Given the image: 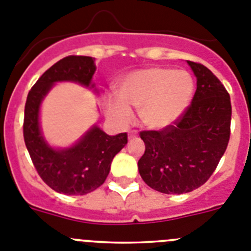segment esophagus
Returning a JSON list of instances; mask_svg holds the SVG:
<instances>
[{"label":"esophagus","mask_w":251,"mask_h":251,"mask_svg":"<svg viewBox=\"0 0 251 251\" xmlns=\"http://www.w3.org/2000/svg\"><path fill=\"white\" fill-rule=\"evenodd\" d=\"M137 135H138L137 130H130V132L128 133V138H129V139H133V138H135Z\"/></svg>","instance_id":"1"}]
</instances>
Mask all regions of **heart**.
<instances>
[{
	"label": "heart",
	"instance_id": "obj_1",
	"mask_svg": "<svg viewBox=\"0 0 251 251\" xmlns=\"http://www.w3.org/2000/svg\"><path fill=\"white\" fill-rule=\"evenodd\" d=\"M118 97L108 100V113L121 123L132 119V109L147 127L163 129L176 123L192 102L194 83L187 72L151 67L124 75L117 86Z\"/></svg>",
	"mask_w": 251,
	"mask_h": 251
}]
</instances>
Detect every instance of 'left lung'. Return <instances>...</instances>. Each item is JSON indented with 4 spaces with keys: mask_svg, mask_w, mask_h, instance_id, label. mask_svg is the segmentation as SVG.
<instances>
[{
    "mask_svg": "<svg viewBox=\"0 0 251 251\" xmlns=\"http://www.w3.org/2000/svg\"><path fill=\"white\" fill-rule=\"evenodd\" d=\"M197 77L192 103L174 124L142 130L146 151L138 171L147 185L183 194L203 185L217 169L230 138V96L205 66L188 61Z\"/></svg>",
    "mask_w": 251,
    "mask_h": 251,
    "instance_id": "obj_1",
    "label": "left lung"
}]
</instances>
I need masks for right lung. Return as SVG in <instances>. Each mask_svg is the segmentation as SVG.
<instances>
[{
	"mask_svg": "<svg viewBox=\"0 0 251 251\" xmlns=\"http://www.w3.org/2000/svg\"><path fill=\"white\" fill-rule=\"evenodd\" d=\"M94 72L92 57H64L38 78L25 105L24 138L32 163L48 187L66 195H84L100 187L109 174L114 155L128 142L127 133L108 135L94 126L75 146L54 149L41 133L40 105L52 86L71 80L93 88Z\"/></svg>",
	"mask_w": 251,
	"mask_h": 251,
	"instance_id": "right-lung-1",
	"label": "right lung"
}]
</instances>
